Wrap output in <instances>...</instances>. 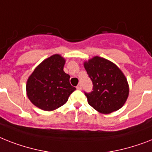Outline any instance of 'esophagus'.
<instances>
[{
	"mask_svg": "<svg viewBox=\"0 0 152 152\" xmlns=\"http://www.w3.org/2000/svg\"><path fill=\"white\" fill-rule=\"evenodd\" d=\"M76 89H77V90H81V89H82V85H81V83L78 84V86L76 87Z\"/></svg>",
	"mask_w": 152,
	"mask_h": 152,
	"instance_id": "obj_1",
	"label": "esophagus"
}]
</instances>
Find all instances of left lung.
<instances>
[{"instance_id":"left-lung-1","label":"left lung","mask_w":152,"mask_h":152,"mask_svg":"<svg viewBox=\"0 0 152 152\" xmlns=\"http://www.w3.org/2000/svg\"><path fill=\"white\" fill-rule=\"evenodd\" d=\"M83 65L93 83V91L84 92L89 104L102 114H109L122 108L129 95V85L119 67L98 56Z\"/></svg>"}]
</instances>
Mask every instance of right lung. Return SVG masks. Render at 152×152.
<instances>
[{
    "label": "right lung",
    "instance_id": "right-lung-1",
    "mask_svg": "<svg viewBox=\"0 0 152 152\" xmlns=\"http://www.w3.org/2000/svg\"><path fill=\"white\" fill-rule=\"evenodd\" d=\"M65 59L54 55L42 61L29 76L26 94L29 101L44 111H53L66 103L76 88L64 72Z\"/></svg>",
    "mask_w": 152,
    "mask_h": 152
}]
</instances>
